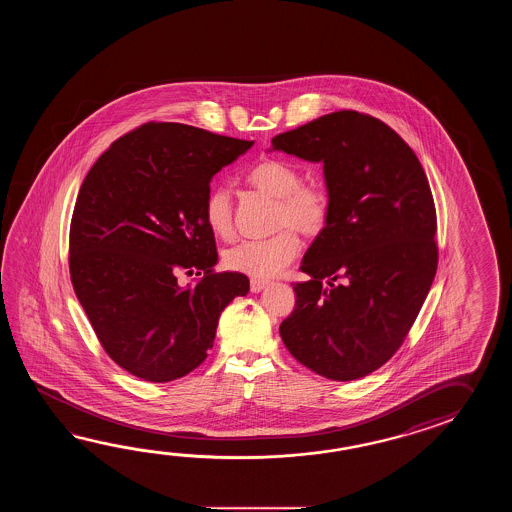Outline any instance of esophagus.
<instances>
[{
	"label": "esophagus",
	"mask_w": 512,
	"mask_h": 512,
	"mask_svg": "<svg viewBox=\"0 0 512 512\" xmlns=\"http://www.w3.org/2000/svg\"><path fill=\"white\" fill-rule=\"evenodd\" d=\"M267 280H256V278H252L251 280V291L252 293H260L261 289L267 285Z\"/></svg>",
	"instance_id": "34e87169"
}]
</instances>
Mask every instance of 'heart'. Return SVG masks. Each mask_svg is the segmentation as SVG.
I'll return each instance as SVG.
<instances>
[{
	"label": "heart",
	"mask_w": 512,
	"mask_h": 512,
	"mask_svg": "<svg viewBox=\"0 0 512 512\" xmlns=\"http://www.w3.org/2000/svg\"><path fill=\"white\" fill-rule=\"evenodd\" d=\"M247 179L252 186L278 197L276 225L283 229L269 238L241 240L225 251L223 260L230 271L265 280L282 272L298 256L302 243L296 229L307 236L326 229L331 216V196L322 183L302 181L300 170L283 159L261 161L252 166ZM203 216L214 234L229 236L234 221L229 186L214 185L208 190Z\"/></svg>",
	"instance_id": "heart-1"
}]
</instances>
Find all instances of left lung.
Instances as JSON below:
<instances>
[{
  "instance_id": "1",
  "label": "left lung",
  "mask_w": 512,
  "mask_h": 512,
  "mask_svg": "<svg viewBox=\"0 0 512 512\" xmlns=\"http://www.w3.org/2000/svg\"><path fill=\"white\" fill-rule=\"evenodd\" d=\"M322 161L331 216L293 283L285 348L331 381L379 370L403 346L437 271V216L414 150L382 120L342 109L272 139Z\"/></svg>"
}]
</instances>
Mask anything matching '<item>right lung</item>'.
Listing matches in <instances>:
<instances>
[{"label": "right lung", "mask_w": 512, "mask_h": 512, "mask_svg": "<svg viewBox=\"0 0 512 512\" xmlns=\"http://www.w3.org/2000/svg\"><path fill=\"white\" fill-rule=\"evenodd\" d=\"M254 142L179 122H146L102 153L80 186L69 274L100 346L142 381L181 379L207 359L219 315L249 293L241 272H216L203 216L212 175ZM179 270H197L192 288Z\"/></svg>", "instance_id": "add662e5"}]
</instances>
